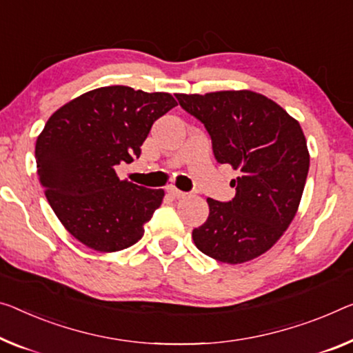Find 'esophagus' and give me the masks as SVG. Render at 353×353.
Wrapping results in <instances>:
<instances>
[{"label": "esophagus", "mask_w": 353, "mask_h": 353, "mask_svg": "<svg viewBox=\"0 0 353 353\" xmlns=\"http://www.w3.org/2000/svg\"><path fill=\"white\" fill-rule=\"evenodd\" d=\"M167 192H169L172 197H175V199H183L184 195H186V192H183V191H180V189H176V188H169V189H167Z\"/></svg>", "instance_id": "1"}]
</instances>
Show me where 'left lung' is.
Returning a JSON list of instances; mask_svg holds the SVG:
<instances>
[{"label": "left lung", "mask_w": 353, "mask_h": 353, "mask_svg": "<svg viewBox=\"0 0 353 353\" xmlns=\"http://www.w3.org/2000/svg\"><path fill=\"white\" fill-rule=\"evenodd\" d=\"M176 99L203 123L216 161L238 172L230 202L207 199L210 214L192 230L195 246L230 265L262 256L295 218L306 184L309 151L300 123L249 90Z\"/></svg>", "instance_id": "8db88e82"}]
</instances>
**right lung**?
<instances>
[{
	"instance_id": "right-lung-1",
	"label": "right lung",
	"mask_w": 353,
	"mask_h": 353,
	"mask_svg": "<svg viewBox=\"0 0 353 353\" xmlns=\"http://www.w3.org/2000/svg\"><path fill=\"white\" fill-rule=\"evenodd\" d=\"M176 105L169 93L102 86L53 113L36 140L37 176L57 218L80 243L115 252L143 236L162 189L120 180L115 165L131 164L153 123Z\"/></svg>"
}]
</instances>
